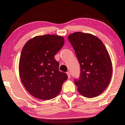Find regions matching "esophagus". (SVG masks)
Returning a JSON list of instances; mask_svg holds the SVG:
<instances>
[{
    "label": "esophagus",
    "instance_id": "34e87169",
    "mask_svg": "<svg viewBox=\"0 0 125 125\" xmlns=\"http://www.w3.org/2000/svg\"><path fill=\"white\" fill-rule=\"evenodd\" d=\"M66 74H67V75H68V78H71V74H70V72H66Z\"/></svg>",
    "mask_w": 125,
    "mask_h": 125
}]
</instances>
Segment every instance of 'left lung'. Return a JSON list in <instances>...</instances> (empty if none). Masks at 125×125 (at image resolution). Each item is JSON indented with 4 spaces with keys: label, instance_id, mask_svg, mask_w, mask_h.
<instances>
[{
    "label": "left lung",
    "instance_id": "8db88e82",
    "mask_svg": "<svg viewBox=\"0 0 125 125\" xmlns=\"http://www.w3.org/2000/svg\"><path fill=\"white\" fill-rule=\"evenodd\" d=\"M80 65V77L74 79L78 91L87 98L101 94L110 83L112 63L102 41L90 33L77 32L68 36Z\"/></svg>",
    "mask_w": 125,
    "mask_h": 125
}]
</instances>
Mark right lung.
<instances>
[{
	"label": "right lung",
	"instance_id": "right-lung-1",
	"mask_svg": "<svg viewBox=\"0 0 125 125\" xmlns=\"http://www.w3.org/2000/svg\"><path fill=\"white\" fill-rule=\"evenodd\" d=\"M64 44V37L60 36H37L29 40L22 49L19 64L20 77L26 90L36 98H54L67 80V74L59 71V63L54 58Z\"/></svg>",
	"mask_w": 125,
	"mask_h": 125
}]
</instances>
